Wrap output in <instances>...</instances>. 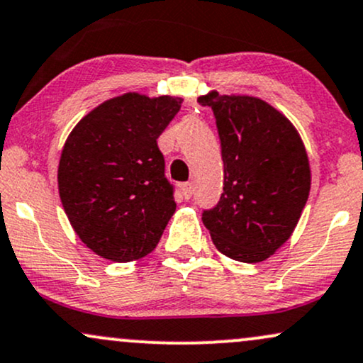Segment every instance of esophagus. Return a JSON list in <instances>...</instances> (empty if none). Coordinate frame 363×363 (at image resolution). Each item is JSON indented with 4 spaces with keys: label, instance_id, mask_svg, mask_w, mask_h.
Instances as JSON below:
<instances>
[{
    "label": "esophagus",
    "instance_id": "esophagus-1",
    "mask_svg": "<svg viewBox=\"0 0 363 363\" xmlns=\"http://www.w3.org/2000/svg\"><path fill=\"white\" fill-rule=\"evenodd\" d=\"M181 191L184 199H191V196H193V184H191V182H184V184L181 186Z\"/></svg>",
    "mask_w": 363,
    "mask_h": 363
}]
</instances>
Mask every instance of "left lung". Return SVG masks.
Masks as SVG:
<instances>
[{
  "label": "left lung",
  "mask_w": 363,
  "mask_h": 363,
  "mask_svg": "<svg viewBox=\"0 0 363 363\" xmlns=\"http://www.w3.org/2000/svg\"><path fill=\"white\" fill-rule=\"evenodd\" d=\"M216 120L225 165L223 194L203 211L213 243L230 259H269L298 225L311 187L299 133L276 108L250 96L198 98Z\"/></svg>",
  "instance_id": "1"
}]
</instances>
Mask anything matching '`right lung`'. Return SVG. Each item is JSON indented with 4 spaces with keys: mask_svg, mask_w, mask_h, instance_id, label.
<instances>
[{
    "mask_svg": "<svg viewBox=\"0 0 363 363\" xmlns=\"http://www.w3.org/2000/svg\"><path fill=\"white\" fill-rule=\"evenodd\" d=\"M181 104L126 93L94 108L69 135L57 174L60 201L82 243L103 259L145 257L176 211L157 138Z\"/></svg>",
    "mask_w": 363,
    "mask_h": 363,
    "instance_id": "add662e5",
    "label": "right lung"
}]
</instances>
